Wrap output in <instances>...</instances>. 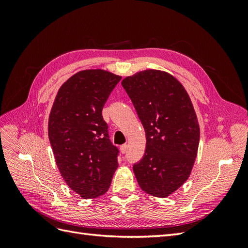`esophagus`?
<instances>
[{"instance_id":"esophagus-1","label":"esophagus","mask_w":248,"mask_h":248,"mask_svg":"<svg viewBox=\"0 0 248 248\" xmlns=\"http://www.w3.org/2000/svg\"><path fill=\"white\" fill-rule=\"evenodd\" d=\"M120 150H121V152L124 154V153H126L127 152V150H128V145H126V144H124V145H122L121 147H120Z\"/></svg>"}]
</instances>
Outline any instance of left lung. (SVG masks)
<instances>
[{
  "mask_svg": "<svg viewBox=\"0 0 248 248\" xmlns=\"http://www.w3.org/2000/svg\"><path fill=\"white\" fill-rule=\"evenodd\" d=\"M146 132V150L133 166L140 188L167 198L190 176L200 125L190 97L169 72L147 69L122 80Z\"/></svg>",
  "mask_w": 248,
  "mask_h": 248,
  "instance_id": "8db88e82",
  "label": "left lung"
}]
</instances>
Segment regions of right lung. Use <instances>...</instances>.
<instances>
[{
    "mask_svg": "<svg viewBox=\"0 0 248 248\" xmlns=\"http://www.w3.org/2000/svg\"><path fill=\"white\" fill-rule=\"evenodd\" d=\"M121 78L103 69L78 71L60 87L51 107L48 139L57 167L82 199L106 193L119 166L101 112Z\"/></svg>",
    "mask_w": 248,
    "mask_h": 248,
    "instance_id": "obj_1",
    "label": "right lung"
}]
</instances>
